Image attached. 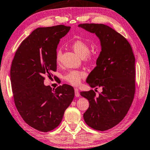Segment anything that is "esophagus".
<instances>
[{"label":"esophagus","mask_w":150,"mask_h":150,"mask_svg":"<svg viewBox=\"0 0 150 150\" xmlns=\"http://www.w3.org/2000/svg\"><path fill=\"white\" fill-rule=\"evenodd\" d=\"M75 96L77 97L80 96V94H79V89H78L77 88H75Z\"/></svg>","instance_id":"esophagus-1"}]
</instances>
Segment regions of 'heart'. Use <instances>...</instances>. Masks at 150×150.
I'll use <instances>...</instances> for the list:
<instances>
[{
  "label": "heart",
  "instance_id": "obj_1",
  "mask_svg": "<svg viewBox=\"0 0 150 150\" xmlns=\"http://www.w3.org/2000/svg\"><path fill=\"white\" fill-rule=\"evenodd\" d=\"M73 49L76 53L79 54L81 57L84 58L86 57L88 60H91V56L89 54L90 47L87 42L82 41V40L78 39L76 40L71 45ZM62 52L61 50H58L56 53V61L57 63H59L61 60ZM85 76V73L83 71L78 70H71L69 71L66 75L64 76V79L73 85H77L79 84L81 79Z\"/></svg>",
  "mask_w": 150,
  "mask_h": 150
}]
</instances>
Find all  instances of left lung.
<instances>
[{"mask_svg": "<svg viewBox=\"0 0 150 150\" xmlns=\"http://www.w3.org/2000/svg\"><path fill=\"white\" fill-rule=\"evenodd\" d=\"M79 27L95 33L101 51L96 67L86 80L91 87H101L98 96L93 90L81 91L89 108L83 114L85 123L96 130L105 131L117 125L126 115L134 99L135 57L124 37L103 24H80Z\"/></svg>", "mask_w": 150, "mask_h": 150, "instance_id": "obj_1", "label": "left lung"}]
</instances>
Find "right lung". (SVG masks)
<instances>
[{"label":"right lung","mask_w":150,"mask_h":150,"mask_svg":"<svg viewBox=\"0 0 150 150\" xmlns=\"http://www.w3.org/2000/svg\"><path fill=\"white\" fill-rule=\"evenodd\" d=\"M71 27L61 25L37 28L21 42L12 62L11 81L14 101L23 120L40 132L56 128L75 96L71 85L52 89L45 76L57 70V48Z\"/></svg>","instance_id":"right-lung-1"}]
</instances>
